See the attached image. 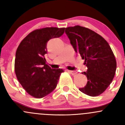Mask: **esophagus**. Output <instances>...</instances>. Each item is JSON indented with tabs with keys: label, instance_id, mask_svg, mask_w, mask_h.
Listing matches in <instances>:
<instances>
[{
	"label": "esophagus",
	"instance_id": "34e87169",
	"mask_svg": "<svg viewBox=\"0 0 125 125\" xmlns=\"http://www.w3.org/2000/svg\"><path fill=\"white\" fill-rule=\"evenodd\" d=\"M68 71L70 73H71L72 75H74V74H75L77 73V72L75 71H70V70H68Z\"/></svg>",
	"mask_w": 125,
	"mask_h": 125
}]
</instances>
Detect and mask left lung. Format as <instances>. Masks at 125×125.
Returning a JSON list of instances; mask_svg holds the SVG:
<instances>
[{"mask_svg":"<svg viewBox=\"0 0 125 125\" xmlns=\"http://www.w3.org/2000/svg\"><path fill=\"white\" fill-rule=\"evenodd\" d=\"M65 33L88 68L82 73L86 75L87 83L79 90L89 96L100 95L112 82L116 71V60L110 46L101 36L79 25L66 28Z\"/></svg>","mask_w":125,"mask_h":125,"instance_id":"left-lung-1","label":"left lung"}]
</instances>
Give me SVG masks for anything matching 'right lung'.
I'll return each instance as SVG.
<instances>
[{"mask_svg":"<svg viewBox=\"0 0 125 125\" xmlns=\"http://www.w3.org/2000/svg\"><path fill=\"white\" fill-rule=\"evenodd\" d=\"M65 28L47 27L30 32L19 45L16 53L14 70L25 91L35 98H42L56 88L62 69H51L46 64L48 41L59 37Z\"/></svg>","mask_w":125,"mask_h":125,"instance_id":"add662e5","label":"right lung"}]
</instances>
